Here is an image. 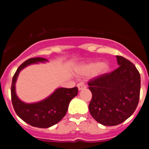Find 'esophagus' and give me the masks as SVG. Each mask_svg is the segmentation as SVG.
<instances>
[{
	"instance_id": "esophagus-1",
	"label": "esophagus",
	"mask_w": 149,
	"mask_h": 149,
	"mask_svg": "<svg viewBox=\"0 0 149 149\" xmlns=\"http://www.w3.org/2000/svg\"><path fill=\"white\" fill-rule=\"evenodd\" d=\"M77 88H78L79 90H82V89H85V88L86 87V85L84 84V83H79V84H77Z\"/></svg>"
}]
</instances>
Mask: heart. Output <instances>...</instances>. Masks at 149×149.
<instances>
[{
	"mask_svg": "<svg viewBox=\"0 0 149 149\" xmlns=\"http://www.w3.org/2000/svg\"><path fill=\"white\" fill-rule=\"evenodd\" d=\"M109 65L107 63H101L99 62H91L86 63L81 66L77 70V73L81 76H88L91 74H95V75L98 76L104 74L108 70Z\"/></svg>",
	"mask_w": 149,
	"mask_h": 149,
	"instance_id": "b5f03b06",
	"label": "heart"
}]
</instances>
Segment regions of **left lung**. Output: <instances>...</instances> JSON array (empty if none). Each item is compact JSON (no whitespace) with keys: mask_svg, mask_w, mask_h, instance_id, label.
Instances as JSON below:
<instances>
[{"mask_svg":"<svg viewBox=\"0 0 149 149\" xmlns=\"http://www.w3.org/2000/svg\"><path fill=\"white\" fill-rule=\"evenodd\" d=\"M119 67L88 82L93 97L91 116L106 126L119 125L136 110L140 93V74L136 66L123 56H116Z\"/></svg>","mask_w":149,"mask_h":149,"instance_id":"left-lung-1","label":"left lung"}]
</instances>
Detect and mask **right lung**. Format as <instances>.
<instances>
[{
  "label": "right lung",
  "mask_w": 149,
  "mask_h": 149,
  "mask_svg": "<svg viewBox=\"0 0 149 149\" xmlns=\"http://www.w3.org/2000/svg\"><path fill=\"white\" fill-rule=\"evenodd\" d=\"M47 61L45 58L35 57L24 62L13 76L11 86L12 103L17 115L26 123L41 128H47L58 123L66 114L70 101L78 93L77 87L58 88L45 99L32 104L24 103L18 98L15 82L20 71L33 63Z\"/></svg>",
  "instance_id": "1"
}]
</instances>
